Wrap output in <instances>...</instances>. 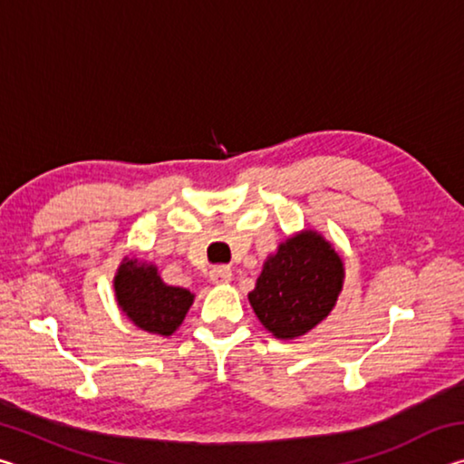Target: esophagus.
Listing matches in <instances>:
<instances>
[{
  "instance_id": "esophagus-1",
  "label": "esophagus",
  "mask_w": 464,
  "mask_h": 464,
  "mask_svg": "<svg viewBox=\"0 0 464 464\" xmlns=\"http://www.w3.org/2000/svg\"><path fill=\"white\" fill-rule=\"evenodd\" d=\"M208 276H210V282H213V285H227V282H231V268L229 266H217V268H213L208 272Z\"/></svg>"
}]
</instances>
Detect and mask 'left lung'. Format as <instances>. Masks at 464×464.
I'll return each instance as SVG.
<instances>
[{
	"label": "left lung",
	"instance_id": "8db88e82",
	"mask_svg": "<svg viewBox=\"0 0 464 464\" xmlns=\"http://www.w3.org/2000/svg\"><path fill=\"white\" fill-rule=\"evenodd\" d=\"M342 286V257L324 235L304 229L268 256L247 298L274 337L295 340L332 313Z\"/></svg>",
	"mask_w": 464,
	"mask_h": 464
}]
</instances>
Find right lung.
<instances>
[{"label":"right lung","instance_id":"obj_1","mask_svg":"<svg viewBox=\"0 0 464 464\" xmlns=\"http://www.w3.org/2000/svg\"><path fill=\"white\" fill-rule=\"evenodd\" d=\"M114 293L119 307L132 324L143 332L166 337L182 325L194 303L190 290L166 285L153 264H143L137 257H124L119 266Z\"/></svg>","mask_w":464,"mask_h":464}]
</instances>
